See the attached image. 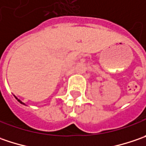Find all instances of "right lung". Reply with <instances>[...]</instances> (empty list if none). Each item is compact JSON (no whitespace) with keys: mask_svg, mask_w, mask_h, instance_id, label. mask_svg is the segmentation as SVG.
I'll list each match as a JSON object with an SVG mask.
<instances>
[{"mask_svg":"<svg viewBox=\"0 0 146 146\" xmlns=\"http://www.w3.org/2000/svg\"><path fill=\"white\" fill-rule=\"evenodd\" d=\"M15 97L16 100H18V101H19V103H20V104H23V105H24V104H23V103L22 101H21V100H19V99L17 98V97H16V96H15Z\"/></svg>","mask_w":146,"mask_h":146,"instance_id":"obj_1","label":"right lung"}]
</instances>
